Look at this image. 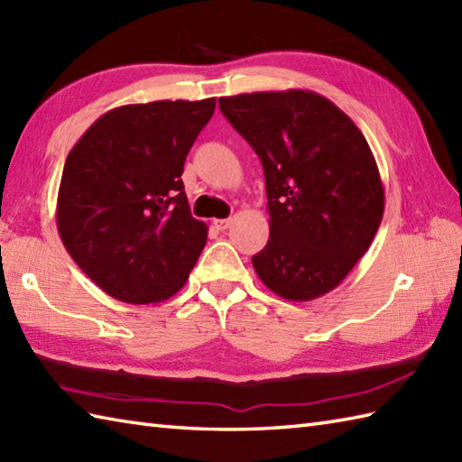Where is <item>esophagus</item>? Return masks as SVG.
Masks as SVG:
<instances>
[{"label": "esophagus", "mask_w": 462, "mask_h": 462, "mask_svg": "<svg viewBox=\"0 0 462 462\" xmlns=\"http://www.w3.org/2000/svg\"><path fill=\"white\" fill-rule=\"evenodd\" d=\"M212 224H214V228H216V230L224 232V230H228V228H230L232 220H230V218H218V220H214Z\"/></svg>", "instance_id": "34e87169"}]
</instances>
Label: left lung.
I'll use <instances>...</instances> for the list:
<instances>
[{
  "instance_id": "1",
  "label": "left lung",
  "mask_w": 462,
  "mask_h": 462,
  "mask_svg": "<svg viewBox=\"0 0 462 462\" xmlns=\"http://www.w3.org/2000/svg\"><path fill=\"white\" fill-rule=\"evenodd\" d=\"M218 103L263 166L270 238L252 258L258 278L291 301L337 288L371 246L385 210L365 136L313 91L242 93Z\"/></svg>"
}]
</instances>
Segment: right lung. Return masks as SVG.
<instances>
[{
  "label": "right lung",
  "instance_id": "add662e5",
  "mask_svg": "<svg viewBox=\"0 0 462 462\" xmlns=\"http://www.w3.org/2000/svg\"><path fill=\"white\" fill-rule=\"evenodd\" d=\"M214 106L216 99L116 106L67 154L59 236L111 298L164 301L189 280L208 226L192 218L180 176Z\"/></svg>",
  "mask_w": 462,
  "mask_h": 462
}]
</instances>
